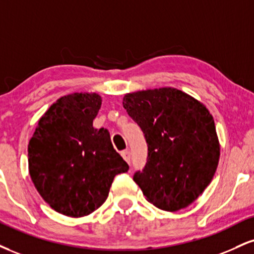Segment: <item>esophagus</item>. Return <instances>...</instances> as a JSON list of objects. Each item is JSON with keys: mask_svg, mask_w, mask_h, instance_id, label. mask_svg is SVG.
Returning <instances> with one entry per match:
<instances>
[{"mask_svg": "<svg viewBox=\"0 0 254 254\" xmlns=\"http://www.w3.org/2000/svg\"><path fill=\"white\" fill-rule=\"evenodd\" d=\"M121 155H122V156H123V158L127 162V163H130V160H131V152H130V150H123V151L121 152Z\"/></svg>", "mask_w": 254, "mask_h": 254, "instance_id": "34e87169", "label": "esophagus"}]
</instances>
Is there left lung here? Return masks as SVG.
I'll list each match as a JSON object with an SVG mask.
<instances>
[{
    "instance_id": "8db88e82",
    "label": "left lung",
    "mask_w": 254,
    "mask_h": 254,
    "mask_svg": "<svg viewBox=\"0 0 254 254\" xmlns=\"http://www.w3.org/2000/svg\"><path fill=\"white\" fill-rule=\"evenodd\" d=\"M123 106L148 144L146 163L133 181L157 208L176 212L188 207L212 181L219 163L212 115L172 87L127 93Z\"/></svg>"
}]
</instances>
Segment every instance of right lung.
Here are the masks:
<instances>
[{
	"label": "right lung",
	"instance_id": "add662e5",
	"mask_svg": "<svg viewBox=\"0 0 254 254\" xmlns=\"http://www.w3.org/2000/svg\"><path fill=\"white\" fill-rule=\"evenodd\" d=\"M102 105L97 93L58 99L40 118L28 144L29 174L39 194L58 213L79 218L99 208L116 175L129 166L108 129H94Z\"/></svg>",
	"mask_w": 254,
	"mask_h": 254
}]
</instances>
